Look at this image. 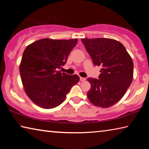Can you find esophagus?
<instances>
[{
    "instance_id": "34e87169",
    "label": "esophagus",
    "mask_w": 149,
    "mask_h": 149,
    "mask_svg": "<svg viewBox=\"0 0 149 149\" xmlns=\"http://www.w3.org/2000/svg\"><path fill=\"white\" fill-rule=\"evenodd\" d=\"M85 80V78L82 77H80V81H84Z\"/></svg>"
}]
</instances>
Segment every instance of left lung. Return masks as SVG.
Instances as JSON below:
<instances>
[{"instance_id":"8db88e82","label":"left lung","mask_w":149,"mask_h":149,"mask_svg":"<svg viewBox=\"0 0 149 149\" xmlns=\"http://www.w3.org/2000/svg\"><path fill=\"white\" fill-rule=\"evenodd\" d=\"M95 65L102 68L99 79L89 77L90 102L97 107L108 108L122 99L132 84L133 63L124 46L107 38L81 39Z\"/></svg>"}]
</instances>
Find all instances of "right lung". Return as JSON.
Wrapping results in <instances>:
<instances>
[{
	"label": "right lung",
	"instance_id": "1",
	"mask_svg": "<svg viewBox=\"0 0 149 149\" xmlns=\"http://www.w3.org/2000/svg\"><path fill=\"white\" fill-rule=\"evenodd\" d=\"M77 39H42L25 49L19 73L25 92L35 104L50 109L64 101L71 88L77 84V75L57 71L67 62Z\"/></svg>",
	"mask_w": 149,
	"mask_h": 149
}]
</instances>
